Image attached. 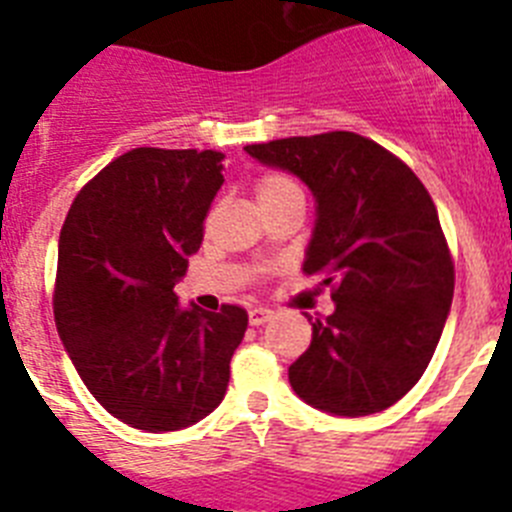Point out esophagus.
Here are the masks:
<instances>
[{"instance_id": "34e87169", "label": "esophagus", "mask_w": 512, "mask_h": 512, "mask_svg": "<svg viewBox=\"0 0 512 512\" xmlns=\"http://www.w3.org/2000/svg\"><path fill=\"white\" fill-rule=\"evenodd\" d=\"M269 318H271V310H266V307H253V310L248 312L251 325H264Z\"/></svg>"}]
</instances>
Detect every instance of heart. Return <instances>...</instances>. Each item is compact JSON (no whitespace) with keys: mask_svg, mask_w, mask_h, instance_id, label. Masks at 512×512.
Segmentation results:
<instances>
[{"mask_svg":"<svg viewBox=\"0 0 512 512\" xmlns=\"http://www.w3.org/2000/svg\"><path fill=\"white\" fill-rule=\"evenodd\" d=\"M253 192H256V200L261 207H269L274 202L284 200V197H292V194H302L300 184L292 179L284 171H264V174L256 176L253 182Z\"/></svg>","mask_w":512,"mask_h":512,"instance_id":"obj_1","label":"heart"}]
</instances>
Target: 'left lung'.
Returning <instances> with one entry per match:
<instances>
[{"mask_svg": "<svg viewBox=\"0 0 512 512\" xmlns=\"http://www.w3.org/2000/svg\"><path fill=\"white\" fill-rule=\"evenodd\" d=\"M246 151L300 176L318 200L302 271L330 287L336 312L312 320L310 348L289 366L292 390L348 418L390 408L423 377L454 297L431 194L395 153L348 130Z\"/></svg>", "mask_w": 512, "mask_h": 512, "instance_id": "obj_1", "label": "left lung"}]
</instances>
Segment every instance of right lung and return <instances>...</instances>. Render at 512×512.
Wrapping results in <instances>:
<instances>
[{"label": "right lung", "instance_id": "right-lung-1", "mask_svg": "<svg viewBox=\"0 0 512 512\" xmlns=\"http://www.w3.org/2000/svg\"><path fill=\"white\" fill-rule=\"evenodd\" d=\"M220 151L133 148L76 194L58 241L53 315L81 382L140 431H179L220 405L248 328L241 305L179 307L223 187Z\"/></svg>", "mask_w": 512, "mask_h": 512}]
</instances>
